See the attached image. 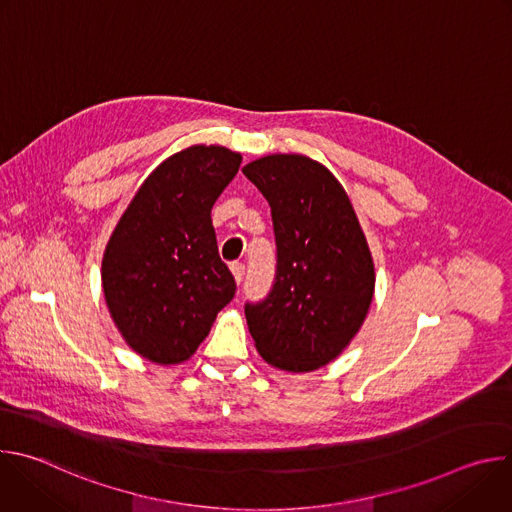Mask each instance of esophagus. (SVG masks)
Returning <instances> with one entry per match:
<instances>
[{"mask_svg":"<svg viewBox=\"0 0 512 512\" xmlns=\"http://www.w3.org/2000/svg\"><path fill=\"white\" fill-rule=\"evenodd\" d=\"M231 271H233V275H235V281L241 283L243 277H245V265H243V263H233V265H231Z\"/></svg>","mask_w":512,"mask_h":512,"instance_id":"esophagus-1","label":"esophagus"}]
</instances>
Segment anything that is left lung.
I'll return each mask as SVG.
<instances>
[{"label":"left lung","mask_w":512,"mask_h":512,"mask_svg":"<svg viewBox=\"0 0 512 512\" xmlns=\"http://www.w3.org/2000/svg\"><path fill=\"white\" fill-rule=\"evenodd\" d=\"M271 206L275 281L245 304L257 352L281 371L332 362L356 336L375 294V263L348 194L334 174L300 154H273L243 168Z\"/></svg>","instance_id":"1"}]
</instances>
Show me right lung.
<instances>
[{"label": "right lung", "instance_id": "obj_1", "mask_svg": "<svg viewBox=\"0 0 512 512\" xmlns=\"http://www.w3.org/2000/svg\"><path fill=\"white\" fill-rule=\"evenodd\" d=\"M241 160L223 145L170 156L139 186L105 247L109 314L127 346L156 364L188 360L235 296L210 210Z\"/></svg>", "mask_w": 512, "mask_h": 512}]
</instances>
